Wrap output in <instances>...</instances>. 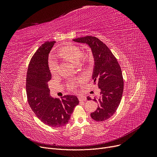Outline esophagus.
<instances>
[{
	"mask_svg": "<svg viewBox=\"0 0 157 157\" xmlns=\"http://www.w3.org/2000/svg\"><path fill=\"white\" fill-rule=\"evenodd\" d=\"M79 101V102H82V101H86V98L85 96H79L78 97Z\"/></svg>",
	"mask_w": 157,
	"mask_h": 157,
	"instance_id": "1",
	"label": "esophagus"
}]
</instances>
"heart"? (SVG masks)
<instances>
[{"instance_id":"heart-1","label":"heart","mask_w":157,"mask_h":157,"mask_svg":"<svg viewBox=\"0 0 157 157\" xmlns=\"http://www.w3.org/2000/svg\"><path fill=\"white\" fill-rule=\"evenodd\" d=\"M58 54L63 59H67L75 64H78L79 62L80 59L83 60L85 59V57L82 56V53L80 49L74 45L65 46L60 48L58 52ZM48 65L51 73L52 74H55L57 72L58 67V63L56 60L53 58H51L49 60ZM82 81H83V79L72 80L69 84V88L70 89H72L78 82H81Z\"/></svg>"}]
</instances>
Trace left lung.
<instances>
[{"instance_id": "obj_1", "label": "left lung", "mask_w": 157, "mask_h": 157, "mask_svg": "<svg viewBox=\"0 0 157 157\" xmlns=\"http://www.w3.org/2000/svg\"><path fill=\"white\" fill-rule=\"evenodd\" d=\"M73 40L86 43L92 49L95 61L92 79L94 84L101 89V96L97 100L94 98L98 105L90 115L97 121H105L117 111L121 100L123 79L121 67L109 48L98 38L88 36ZM87 99L91 98L88 97Z\"/></svg>"}]
</instances>
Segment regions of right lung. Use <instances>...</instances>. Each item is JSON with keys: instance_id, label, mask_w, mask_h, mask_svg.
Here are the masks:
<instances>
[{"instance_id": "1", "label": "right lung", "mask_w": 157, "mask_h": 157, "mask_svg": "<svg viewBox=\"0 0 157 157\" xmlns=\"http://www.w3.org/2000/svg\"><path fill=\"white\" fill-rule=\"evenodd\" d=\"M55 41H46L32 56L26 78V92L32 111L45 125L61 127L69 122L74 108L79 104L74 95L53 98L49 95L48 81L52 74L48 67V55Z\"/></svg>"}]
</instances>
